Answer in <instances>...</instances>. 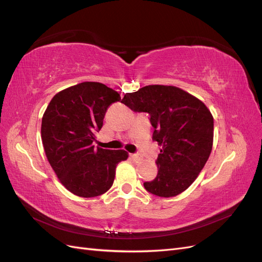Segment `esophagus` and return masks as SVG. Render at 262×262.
<instances>
[{
    "label": "esophagus",
    "instance_id": "obj_1",
    "mask_svg": "<svg viewBox=\"0 0 262 262\" xmlns=\"http://www.w3.org/2000/svg\"><path fill=\"white\" fill-rule=\"evenodd\" d=\"M130 157L132 158L133 161H136V162L142 161V156L140 154H130Z\"/></svg>",
    "mask_w": 262,
    "mask_h": 262
}]
</instances>
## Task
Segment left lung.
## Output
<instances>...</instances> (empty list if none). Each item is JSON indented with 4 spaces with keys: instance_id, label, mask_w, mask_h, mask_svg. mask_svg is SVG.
<instances>
[{
    "instance_id": "obj_1",
    "label": "left lung",
    "mask_w": 262,
    "mask_h": 262,
    "mask_svg": "<svg viewBox=\"0 0 262 262\" xmlns=\"http://www.w3.org/2000/svg\"><path fill=\"white\" fill-rule=\"evenodd\" d=\"M133 112L147 113L153 141L162 146L157 176L144 182L148 192L170 198L196 179L213 145V117L201 100L175 86L148 85L126 93L121 100Z\"/></svg>"
}]
</instances>
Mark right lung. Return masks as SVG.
Here are the masks:
<instances>
[{
	"mask_svg": "<svg viewBox=\"0 0 262 262\" xmlns=\"http://www.w3.org/2000/svg\"><path fill=\"white\" fill-rule=\"evenodd\" d=\"M121 100L105 84L84 82L55 94L41 122V140L48 162L61 184L82 198L105 193L113 186L123 149L95 147V134L108 107Z\"/></svg>",
	"mask_w": 262,
	"mask_h": 262,
	"instance_id": "right-lung-1",
	"label": "right lung"
}]
</instances>
